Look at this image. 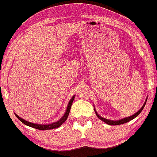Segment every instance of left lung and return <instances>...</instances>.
<instances>
[{
    "label": "left lung",
    "instance_id": "left-lung-1",
    "mask_svg": "<svg viewBox=\"0 0 157 157\" xmlns=\"http://www.w3.org/2000/svg\"><path fill=\"white\" fill-rule=\"evenodd\" d=\"M147 99H146V101L145 102H144V104L143 106H142V107L141 109H140L137 112V113H135L134 115H132L131 116H129V117H127V118H124L123 119H121V120H119V121H111V120H108V119L106 118H103V117L100 116L98 115V113H97V111H96V110L94 109L95 111V113H96V115H97L98 116V118H99V119H101V120L102 121H104V122H105L106 123L108 124V125H121V124H123V123H128L129 122V121H130L131 120H132V119H134L135 118H136V117L139 115V114L141 113L142 110H143L144 106H145L146 104V102H147Z\"/></svg>",
    "mask_w": 157,
    "mask_h": 157
}]
</instances>
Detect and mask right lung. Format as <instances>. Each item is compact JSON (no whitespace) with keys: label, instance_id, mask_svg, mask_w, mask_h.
<instances>
[{"label":"right lung","instance_id":"add662e5","mask_svg":"<svg viewBox=\"0 0 157 157\" xmlns=\"http://www.w3.org/2000/svg\"><path fill=\"white\" fill-rule=\"evenodd\" d=\"M74 98H75V96H73V97H72V99L70 100V101L68 103V105H67L66 111H65V113L63 115V116L59 121H57V122H55V123H51V124H48V125H41V124H35V123L28 122V121H25V120H24V119H22V118H20V116H18L16 113H15V114L16 117H17V118L21 121V122L24 123L25 125H26L27 126H29V127L36 128V129L40 130H46L54 129V128H57L58 127H60V126L62 124L67 120V117H68V115H69L70 111H71L72 104V102H73Z\"/></svg>","mask_w":157,"mask_h":157}]
</instances>
